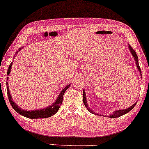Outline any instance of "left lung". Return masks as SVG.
I'll use <instances>...</instances> for the list:
<instances>
[{"instance_id":"8db88e82","label":"left lung","mask_w":149,"mask_h":149,"mask_svg":"<svg viewBox=\"0 0 149 149\" xmlns=\"http://www.w3.org/2000/svg\"><path fill=\"white\" fill-rule=\"evenodd\" d=\"M128 46H129V51H130L131 55H132L133 57H134L135 61H136V66H137V68L138 69V71L140 72V76L142 77V72H141V70H140V65H139V63H138V56H137V54L136 53V51H134V49L131 48V46L129 45L128 44ZM86 92H85V90H84V91H83V100H84V103L85 106H86V107L88 109V110L89 111H90V113H94V114H96V115H99V116H101L100 114H98L97 113H95L94 111H92V110L90 109V107H88V103H87V100H86ZM138 101V100H137ZM137 102H136L134 105H132L131 106V107H129V108H127V109H118V110H116V111H113V113H111V114H110L109 116H107L108 118H118L120 116H122L123 115H125V113H127L129 111H131V109H133L135 107V105H136Z\"/></svg>"}]
</instances>
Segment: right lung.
<instances>
[{
  "label": "right lung",
  "mask_w": 149,
  "mask_h": 149,
  "mask_svg": "<svg viewBox=\"0 0 149 149\" xmlns=\"http://www.w3.org/2000/svg\"><path fill=\"white\" fill-rule=\"evenodd\" d=\"M22 48H20V49H18L16 53H15V55L13 57H15L19 51L22 49ZM12 63L13 61L10 63L9 66L8 68V70H7V74L9 75L11 70V66H12ZM7 79L8 80L9 77H7ZM7 84V96H8L9 98V103H10L11 105L12 106V107L13 108V109L15 110L16 112H18L19 114L23 116L28 118H32V119H37V118H49L51 117L52 116H53L54 114H55L57 112L58 110L59 109V107L62 103V100H63V96L64 94L65 90H67L69 87L70 86V84L68 85L66 87H65L64 88L61 90V92L59 93V95L57 96V100H55V102L53 104H51V105L49 106V107H44L43 109H38L36 110H31V111H26V110L22 109V108H20V107H18V105L15 104L13 101V98H11L10 92H9V86H8V83H7V81L6 82Z\"/></svg>",
  "instance_id": "add662e5"
}]
</instances>
